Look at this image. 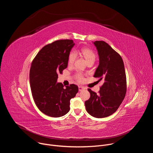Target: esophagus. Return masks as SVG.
<instances>
[{
  "mask_svg": "<svg viewBox=\"0 0 153 153\" xmlns=\"http://www.w3.org/2000/svg\"><path fill=\"white\" fill-rule=\"evenodd\" d=\"M85 90V87L84 86H79V91H81L82 90Z\"/></svg>",
  "mask_w": 153,
  "mask_h": 153,
  "instance_id": "esophagus-1",
  "label": "esophagus"
}]
</instances>
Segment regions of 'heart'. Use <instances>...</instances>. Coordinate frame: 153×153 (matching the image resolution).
<instances>
[{
    "label": "heart",
    "instance_id": "1",
    "mask_svg": "<svg viewBox=\"0 0 153 153\" xmlns=\"http://www.w3.org/2000/svg\"><path fill=\"white\" fill-rule=\"evenodd\" d=\"M80 51L81 54L83 56L85 59H86L87 63L90 62H92V61H93V62L95 61L96 56L93 50H91L88 48H82L80 50ZM76 56H77L76 53L74 51H72L70 52L69 56H68V62L69 65L73 64V63L76 58ZM76 79H77V81H79L80 82H83L84 80L83 76L80 73H78L76 74Z\"/></svg>",
    "mask_w": 153,
    "mask_h": 153
}]
</instances>
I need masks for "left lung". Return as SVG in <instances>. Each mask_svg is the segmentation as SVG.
Segmentation results:
<instances>
[{
	"label": "left lung",
	"mask_w": 153,
	"mask_h": 153,
	"mask_svg": "<svg viewBox=\"0 0 153 153\" xmlns=\"http://www.w3.org/2000/svg\"><path fill=\"white\" fill-rule=\"evenodd\" d=\"M99 65L94 77L103 80L99 93L88 89L90 98L85 101L86 110L91 116L103 118L115 113L126 91V78L121 56L104 41H95Z\"/></svg>",
	"instance_id": "left-lung-1"
}]
</instances>
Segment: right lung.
I'll return each instance as SVG.
<instances>
[{"label": "right lung", "instance_id": "1", "mask_svg": "<svg viewBox=\"0 0 153 153\" xmlns=\"http://www.w3.org/2000/svg\"><path fill=\"white\" fill-rule=\"evenodd\" d=\"M73 40H56L43 47L33 59L30 82L34 101L45 114L59 117L68 113L70 100L79 91L74 84L65 86L57 82L58 73L67 68Z\"/></svg>", "mask_w": 153, "mask_h": 153}]
</instances>
